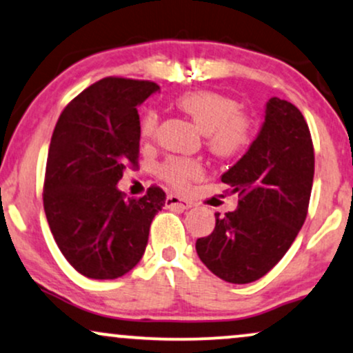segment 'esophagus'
<instances>
[{"mask_svg": "<svg viewBox=\"0 0 353 353\" xmlns=\"http://www.w3.org/2000/svg\"><path fill=\"white\" fill-rule=\"evenodd\" d=\"M165 204L168 208H180V210H190L191 208V201L176 196V194H168L167 199H165Z\"/></svg>", "mask_w": 353, "mask_h": 353, "instance_id": "1", "label": "esophagus"}]
</instances>
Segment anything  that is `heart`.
<instances>
[{"mask_svg": "<svg viewBox=\"0 0 353 353\" xmlns=\"http://www.w3.org/2000/svg\"><path fill=\"white\" fill-rule=\"evenodd\" d=\"M176 108L193 121L206 136V143L217 157H236L249 147L252 141V123L239 111L234 98L210 90L190 91L176 98ZM159 114L147 110L141 119L143 141L154 137ZM160 175L175 188H185L203 175V167L190 159H170L160 167Z\"/></svg>", "mask_w": 353, "mask_h": 353, "instance_id": "heart-1", "label": "heart"}]
</instances>
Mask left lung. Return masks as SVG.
<instances>
[{"label":"left lung","mask_w":353,"mask_h":353,"mask_svg":"<svg viewBox=\"0 0 353 353\" xmlns=\"http://www.w3.org/2000/svg\"><path fill=\"white\" fill-rule=\"evenodd\" d=\"M265 121L249 150L223 173L237 193V208L196 241L201 262L221 280L252 283L288 252L307 214L314 178L310 128L294 104L276 97L265 104Z\"/></svg>","instance_id":"obj_1"}]
</instances>
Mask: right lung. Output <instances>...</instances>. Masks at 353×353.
<instances>
[{
    "mask_svg": "<svg viewBox=\"0 0 353 353\" xmlns=\"http://www.w3.org/2000/svg\"><path fill=\"white\" fill-rule=\"evenodd\" d=\"M152 81L103 78L81 91L52 134L43 211L57 245L77 272L114 280L141 262L165 193L152 186L125 198L117 183L137 163V106L159 91Z\"/></svg>",
    "mask_w": 353,
    "mask_h": 353,
    "instance_id": "right-lung-1",
    "label": "right lung"
}]
</instances>
